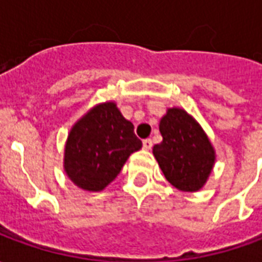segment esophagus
Returning a JSON list of instances; mask_svg holds the SVG:
<instances>
[{
	"label": "esophagus",
	"instance_id": "obj_1",
	"mask_svg": "<svg viewBox=\"0 0 262 262\" xmlns=\"http://www.w3.org/2000/svg\"><path fill=\"white\" fill-rule=\"evenodd\" d=\"M151 147H153V140L151 139H144L143 140V148L144 150H150Z\"/></svg>",
	"mask_w": 262,
	"mask_h": 262
}]
</instances>
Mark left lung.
Here are the masks:
<instances>
[{"label": "left lung", "instance_id": "left-lung-1", "mask_svg": "<svg viewBox=\"0 0 262 262\" xmlns=\"http://www.w3.org/2000/svg\"><path fill=\"white\" fill-rule=\"evenodd\" d=\"M163 142L153 147L167 181L180 191L193 192L203 187L214 163V150L192 116L171 108L160 120Z\"/></svg>", "mask_w": 262, "mask_h": 262}]
</instances>
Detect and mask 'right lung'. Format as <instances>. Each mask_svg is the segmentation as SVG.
I'll list each match as a JSON object with an SVG mask.
<instances>
[{"instance_id": "add662e5", "label": "right lung", "mask_w": 262, "mask_h": 262, "mask_svg": "<svg viewBox=\"0 0 262 262\" xmlns=\"http://www.w3.org/2000/svg\"><path fill=\"white\" fill-rule=\"evenodd\" d=\"M133 129L114 102L91 109L75 123L66 143L64 168L70 180L85 191H102L127 157L142 147Z\"/></svg>"}]
</instances>
